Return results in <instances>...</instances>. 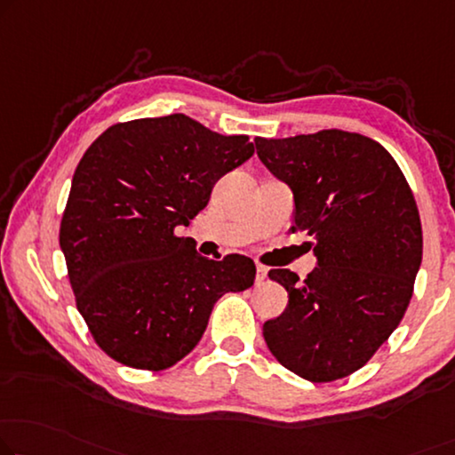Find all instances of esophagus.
Returning <instances> with one entry per match:
<instances>
[{
  "mask_svg": "<svg viewBox=\"0 0 455 455\" xmlns=\"http://www.w3.org/2000/svg\"><path fill=\"white\" fill-rule=\"evenodd\" d=\"M266 277H267V267L261 266V263H257V277H255L257 283H261Z\"/></svg>",
  "mask_w": 455,
  "mask_h": 455,
  "instance_id": "1",
  "label": "esophagus"
}]
</instances>
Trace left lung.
<instances>
[{
  "label": "left lung",
  "mask_w": 455,
  "mask_h": 455,
  "mask_svg": "<svg viewBox=\"0 0 455 455\" xmlns=\"http://www.w3.org/2000/svg\"><path fill=\"white\" fill-rule=\"evenodd\" d=\"M255 148L292 188V230L313 239L318 259L304 282L269 271L288 290V308L263 337L283 368L333 382L363 368L406 313L423 257L415 196L392 155L363 134L257 137Z\"/></svg>",
  "instance_id": "8db88e82"
}]
</instances>
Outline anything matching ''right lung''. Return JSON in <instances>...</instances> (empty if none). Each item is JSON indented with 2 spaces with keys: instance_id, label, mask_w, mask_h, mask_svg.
Here are the masks:
<instances>
[{
  "instance_id": "obj_1",
  "label": "right lung",
  "mask_w": 455,
  "mask_h": 455,
  "mask_svg": "<svg viewBox=\"0 0 455 455\" xmlns=\"http://www.w3.org/2000/svg\"><path fill=\"white\" fill-rule=\"evenodd\" d=\"M253 153L245 134L225 137L186 114L118 122L92 142L59 243L77 310L104 354L128 368H172L198 345L216 300L253 286V259H206L175 233Z\"/></svg>"
}]
</instances>
